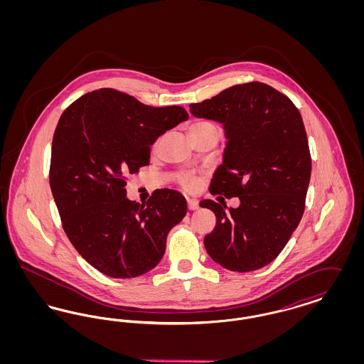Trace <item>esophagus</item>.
<instances>
[{"label":"esophagus","mask_w":364,"mask_h":364,"mask_svg":"<svg viewBox=\"0 0 364 364\" xmlns=\"http://www.w3.org/2000/svg\"><path fill=\"white\" fill-rule=\"evenodd\" d=\"M187 205L190 210H198L199 208V203L196 199H187Z\"/></svg>","instance_id":"1"}]
</instances>
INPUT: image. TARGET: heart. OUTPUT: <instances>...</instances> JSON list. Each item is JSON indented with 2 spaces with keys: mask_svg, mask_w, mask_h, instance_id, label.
<instances>
[{
  "mask_svg": "<svg viewBox=\"0 0 364 364\" xmlns=\"http://www.w3.org/2000/svg\"><path fill=\"white\" fill-rule=\"evenodd\" d=\"M208 127H215V128H217V125H214L213 122H196L191 125V129H193V128H208ZM178 178H180L181 184H183L186 188H193L195 184H196V178H195L192 174L181 173L178 176Z\"/></svg>",
  "mask_w": 364,
  "mask_h": 364,
  "instance_id": "obj_1",
  "label": "heart"
}]
</instances>
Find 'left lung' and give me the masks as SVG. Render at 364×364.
Masks as SVG:
<instances>
[{"label": "left lung", "instance_id": "8db88e82", "mask_svg": "<svg viewBox=\"0 0 364 364\" xmlns=\"http://www.w3.org/2000/svg\"><path fill=\"white\" fill-rule=\"evenodd\" d=\"M190 112L225 129L210 192L240 199L236 208L200 202L217 217L206 251L228 270H258L277 258L304 211L311 156L301 116L288 97L259 82L229 87Z\"/></svg>", "mask_w": 364, "mask_h": 364}]
</instances>
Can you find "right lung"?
<instances>
[{
  "mask_svg": "<svg viewBox=\"0 0 364 364\" xmlns=\"http://www.w3.org/2000/svg\"><path fill=\"white\" fill-rule=\"evenodd\" d=\"M187 119L181 106H147L113 88L80 97L60 117L53 198L73 247L106 276L134 278L154 269L168 233L186 217L180 192L156 190L139 205L127 198L124 176L149 165L150 146Z\"/></svg>",
  "mask_w": 364,
  "mask_h": 364,
  "instance_id": "obj_1",
  "label": "right lung"
}]
</instances>
